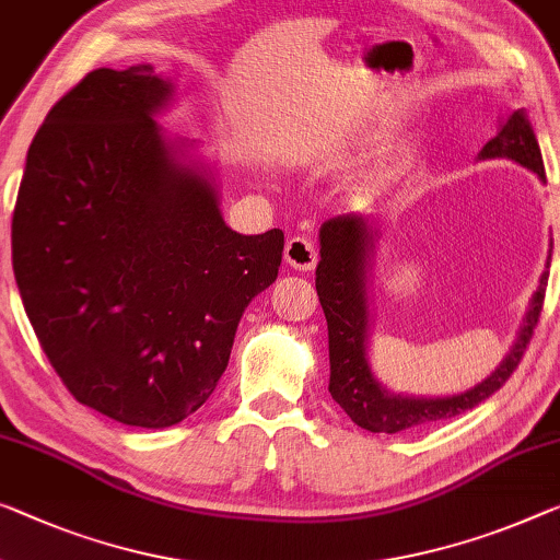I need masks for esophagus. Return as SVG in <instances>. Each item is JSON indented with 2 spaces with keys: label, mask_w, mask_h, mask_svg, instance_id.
<instances>
[{
  "label": "esophagus",
  "mask_w": 560,
  "mask_h": 560,
  "mask_svg": "<svg viewBox=\"0 0 560 560\" xmlns=\"http://www.w3.org/2000/svg\"><path fill=\"white\" fill-rule=\"evenodd\" d=\"M285 262L290 268L310 272L317 265V247L307 237H290L285 245Z\"/></svg>",
  "instance_id": "obj_1"
}]
</instances>
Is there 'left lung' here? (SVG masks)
Instances as JSON below:
<instances>
[{"instance_id": "1", "label": "left lung", "mask_w": 560, "mask_h": 560, "mask_svg": "<svg viewBox=\"0 0 560 560\" xmlns=\"http://www.w3.org/2000/svg\"><path fill=\"white\" fill-rule=\"evenodd\" d=\"M495 158L518 162L521 167L536 172L540 183H546L544 158H540L536 132H533L526 109H515L509 119H503L493 140H488L478 154V160ZM375 237L377 232L363 214H340V218L323 222L320 228V262L315 270V290L325 320H328V388L332 400L348 412L352 423L370 433H400V430L433 423V420H448L476 408L498 388H503V383L513 375L528 348L533 328L538 325L540 310H544L550 255L546 270L540 275V285L530 298L518 340L513 342L503 363L466 393L448 395V398H416V395L390 393L370 368L368 272ZM550 253H553V240H550Z\"/></svg>"}]
</instances>
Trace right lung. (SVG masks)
Returning a JSON list of instances; mask_svg holds the SVG:
<instances>
[{
  "label": "right lung",
  "instance_id": "1",
  "mask_svg": "<svg viewBox=\"0 0 560 560\" xmlns=\"http://www.w3.org/2000/svg\"><path fill=\"white\" fill-rule=\"evenodd\" d=\"M172 92L152 65L90 72L34 135L12 218L14 280L51 368L137 428L205 406L285 247L278 228L225 225L212 167L154 122Z\"/></svg>",
  "mask_w": 560,
  "mask_h": 560
}]
</instances>
